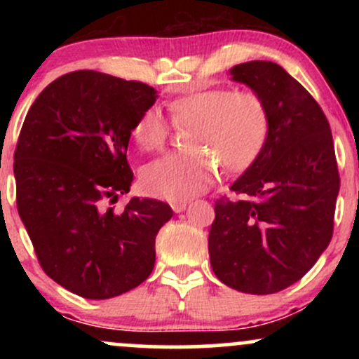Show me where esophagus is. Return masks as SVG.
<instances>
[{
	"label": "esophagus",
	"mask_w": 359,
	"mask_h": 359,
	"mask_svg": "<svg viewBox=\"0 0 359 359\" xmlns=\"http://www.w3.org/2000/svg\"><path fill=\"white\" fill-rule=\"evenodd\" d=\"M185 208H187V203H172V209H174V212H182L185 211Z\"/></svg>",
	"instance_id": "34e87169"
}]
</instances>
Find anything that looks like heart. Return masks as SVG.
Masks as SVG:
<instances>
[{"label": "heart", "instance_id": "heart-1", "mask_svg": "<svg viewBox=\"0 0 359 359\" xmlns=\"http://www.w3.org/2000/svg\"><path fill=\"white\" fill-rule=\"evenodd\" d=\"M175 126H191L185 145L154 160L142 170L147 194L158 199L182 203L204 192L217 174L219 163L228 174H240L262 155L270 135L266 102L251 90L228 88L184 94L168 102ZM170 125L156 106L140 114L133 138L143 150L165 145Z\"/></svg>", "mask_w": 359, "mask_h": 359}]
</instances>
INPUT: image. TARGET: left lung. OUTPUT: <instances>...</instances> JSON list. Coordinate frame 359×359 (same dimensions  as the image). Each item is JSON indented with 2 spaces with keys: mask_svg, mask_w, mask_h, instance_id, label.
Returning a JSON list of instances; mask_svg holds the SVG:
<instances>
[{
  "mask_svg": "<svg viewBox=\"0 0 359 359\" xmlns=\"http://www.w3.org/2000/svg\"><path fill=\"white\" fill-rule=\"evenodd\" d=\"M266 102L270 135L262 155L231 185L238 201L214 205L209 258L234 290H283L314 266L334 228L339 172L325 114L278 64L251 60L229 71Z\"/></svg>",
  "mask_w": 359,
  "mask_h": 359,
  "instance_id": "obj_1",
  "label": "left lung"
}]
</instances>
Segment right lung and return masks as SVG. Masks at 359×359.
<instances>
[{
  "label": "right lung",
  "mask_w": 359,
  "mask_h": 359,
  "mask_svg": "<svg viewBox=\"0 0 359 359\" xmlns=\"http://www.w3.org/2000/svg\"><path fill=\"white\" fill-rule=\"evenodd\" d=\"M156 90L96 71L59 77L39 94L15 150L16 205L45 273L84 299L116 297L145 282L155 238L170 219L162 201L133 197L126 160L135 123Z\"/></svg>",
  "instance_id": "1"
}]
</instances>
